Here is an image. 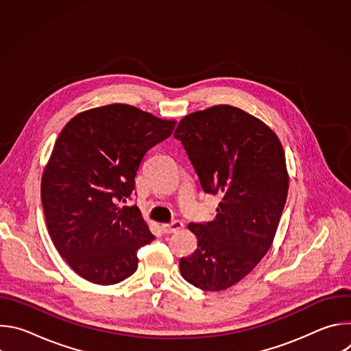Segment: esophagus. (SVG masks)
<instances>
[{"label":"esophagus","instance_id":"34e87169","mask_svg":"<svg viewBox=\"0 0 351 351\" xmlns=\"http://www.w3.org/2000/svg\"><path fill=\"white\" fill-rule=\"evenodd\" d=\"M161 228H162L164 233H167V234H169V233H176V232H179V230L183 228V222H180V221H173V222H171V223H164Z\"/></svg>","mask_w":351,"mask_h":351}]
</instances>
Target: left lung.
Instances as JSON below:
<instances>
[{
    "mask_svg": "<svg viewBox=\"0 0 351 351\" xmlns=\"http://www.w3.org/2000/svg\"><path fill=\"white\" fill-rule=\"evenodd\" d=\"M173 136L203 190L221 195L214 221L189 225L198 245L179 269L198 289L225 290L252 272L274 241L289 189L283 148L264 122L232 106L184 117Z\"/></svg>",
    "mask_w": 351,
    "mask_h": 351,
    "instance_id": "8db88e82",
    "label": "left lung"
}]
</instances>
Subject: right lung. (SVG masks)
<instances>
[{
	"label": "right lung",
	"mask_w": 351,
	"mask_h": 351,
	"mask_svg": "<svg viewBox=\"0 0 351 351\" xmlns=\"http://www.w3.org/2000/svg\"><path fill=\"white\" fill-rule=\"evenodd\" d=\"M164 121L126 104L72 118L41 179L45 223L58 253L82 278L115 285L137 269V250L156 237L137 206H123L145 153L172 134Z\"/></svg>",
	"instance_id": "obj_1"
}]
</instances>
